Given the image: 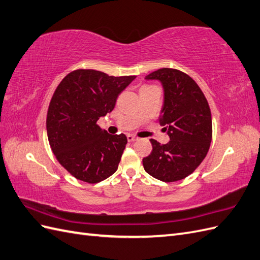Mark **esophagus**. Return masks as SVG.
<instances>
[{
	"label": "esophagus",
	"instance_id": "esophagus-1",
	"mask_svg": "<svg viewBox=\"0 0 260 260\" xmlns=\"http://www.w3.org/2000/svg\"><path fill=\"white\" fill-rule=\"evenodd\" d=\"M127 139H128L129 142H135V141L138 140V138L133 137V136H131V135H128V136H127Z\"/></svg>",
	"mask_w": 260,
	"mask_h": 260
}]
</instances>
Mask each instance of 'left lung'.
Returning <instances> with one entry per match:
<instances>
[{"label": "left lung", "mask_w": 260, "mask_h": 260, "mask_svg": "<svg viewBox=\"0 0 260 260\" xmlns=\"http://www.w3.org/2000/svg\"><path fill=\"white\" fill-rule=\"evenodd\" d=\"M145 79L162 85L159 123L170 141L160 144L151 139L153 149L143 158V167L156 179L175 182L191 175L207 155L212 135L210 108L198 83L180 70L161 68Z\"/></svg>", "instance_id": "obj_1"}]
</instances>
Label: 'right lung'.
Wrapping results in <instances>:
<instances>
[{
    "mask_svg": "<svg viewBox=\"0 0 260 260\" xmlns=\"http://www.w3.org/2000/svg\"><path fill=\"white\" fill-rule=\"evenodd\" d=\"M135 79L79 69L55 90L46 117L48 139L59 164L78 180L98 183L117 170L127 137L109 135L96 121L113 111L118 95Z\"/></svg>",
    "mask_w": 260,
    "mask_h": 260,
    "instance_id": "right-lung-1",
    "label": "right lung"
}]
</instances>
